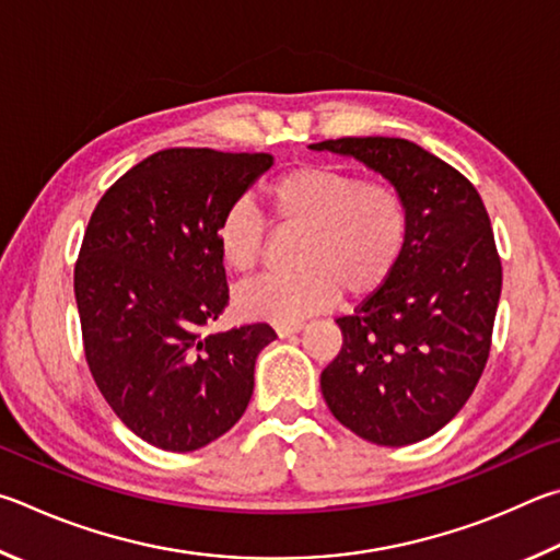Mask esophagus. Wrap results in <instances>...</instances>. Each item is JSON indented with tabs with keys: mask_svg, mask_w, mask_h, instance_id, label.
I'll return each instance as SVG.
<instances>
[{
	"mask_svg": "<svg viewBox=\"0 0 560 560\" xmlns=\"http://www.w3.org/2000/svg\"><path fill=\"white\" fill-rule=\"evenodd\" d=\"M300 329H302V322H298V325H278V327H275V331H278L280 339L295 335V331H300Z\"/></svg>",
	"mask_w": 560,
	"mask_h": 560,
	"instance_id": "esophagus-1",
	"label": "esophagus"
}]
</instances>
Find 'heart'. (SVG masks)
I'll list each match as a JSON object with an SVG mask.
<instances>
[{"label":"heart","instance_id":"1","mask_svg":"<svg viewBox=\"0 0 560 560\" xmlns=\"http://www.w3.org/2000/svg\"><path fill=\"white\" fill-rule=\"evenodd\" d=\"M278 233H302L298 275L250 282L235 295L245 319L298 325L329 307L341 290L374 295L396 272L408 243V203L394 182L361 179L329 164L282 172L265 189ZM268 229L248 201H235L215 223V250L225 270L248 278L260 268Z\"/></svg>","mask_w":560,"mask_h":560}]
</instances>
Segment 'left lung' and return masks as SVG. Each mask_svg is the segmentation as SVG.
<instances>
[{"instance_id": "obj_1", "label": "left lung", "mask_w": 560, "mask_h": 560, "mask_svg": "<svg viewBox=\"0 0 560 560\" xmlns=\"http://www.w3.org/2000/svg\"><path fill=\"white\" fill-rule=\"evenodd\" d=\"M310 150L354 156L406 196L404 258L354 315L337 319L345 345L319 384L351 433L386 447L418 443L459 413L485 371L502 295L492 223L455 166L400 137Z\"/></svg>"}]
</instances>
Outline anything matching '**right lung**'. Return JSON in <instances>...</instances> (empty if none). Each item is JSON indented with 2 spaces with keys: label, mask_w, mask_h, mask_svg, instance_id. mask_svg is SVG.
Segmentation results:
<instances>
[{
  "label": "right lung",
  "mask_w": 560,
  "mask_h": 560,
  "mask_svg": "<svg viewBox=\"0 0 560 560\" xmlns=\"http://www.w3.org/2000/svg\"><path fill=\"white\" fill-rule=\"evenodd\" d=\"M270 166L265 152L162 150L125 172L88 221L73 275L88 369L154 447L191 453L248 408L272 327L203 329L229 305L215 223Z\"/></svg>",
  "instance_id": "right-lung-1"
}]
</instances>
